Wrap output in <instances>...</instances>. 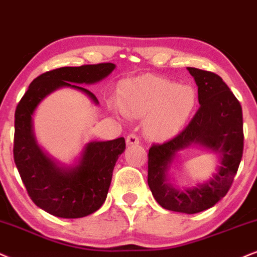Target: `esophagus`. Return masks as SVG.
Wrapping results in <instances>:
<instances>
[{"mask_svg": "<svg viewBox=\"0 0 257 257\" xmlns=\"http://www.w3.org/2000/svg\"><path fill=\"white\" fill-rule=\"evenodd\" d=\"M126 145L128 146H134V145H140V139L136 134H129L126 136Z\"/></svg>", "mask_w": 257, "mask_h": 257, "instance_id": "obj_1", "label": "esophagus"}]
</instances>
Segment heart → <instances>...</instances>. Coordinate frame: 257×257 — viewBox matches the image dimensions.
I'll use <instances>...</instances> for the list:
<instances>
[{"instance_id": "b5f03b06", "label": "heart", "mask_w": 257, "mask_h": 257, "mask_svg": "<svg viewBox=\"0 0 257 257\" xmlns=\"http://www.w3.org/2000/svg\"><path fill=\"white\" fill-rule=\"evenodd\" d=\"M119 92L121 104L113 103L112 108L132 116L149 113L146 132L152 138H164L179 131L196 104L193 87L153 74L124 80Z\"/></svg>"}]
</instances>
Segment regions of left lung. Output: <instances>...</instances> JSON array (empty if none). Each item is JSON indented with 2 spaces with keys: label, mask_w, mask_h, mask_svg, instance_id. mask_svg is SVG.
Segmentation results:
<instances>
[{
  "label": "left lung",
  "mask_w": 257,
  "mask_h": 257,
  "mask_svg": "<svg viewBox=\"0 0 257 257\" xmlns=\"http://www.w3.org/2000/svg\"><path fill=\"white\" fill-rule=\"evenodd\" d=\"M198 86L199 109L173 139L154 144L148 153V185L166 210L192 215L210 209L228 193L243 154V116L238 99L218 74L187 67ZM198 144L220 155L212 178L192 189L178 190L168 180L170 164L181 149Z\"/></svg>",
  "instance_id": "left-lung-1"
}]
</instances>
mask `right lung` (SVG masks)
I'll return each mask as SVG.
<instances>
[{"label":"right lung","mask_w":257,"mask_h":257,"mask_svg":"<svg viewBox=\"0 0 257 257\" xmlns=\"http://www.w3.org/2000/svg\"><path fill=\"white\" fill-rule=\"evenodd\" d=\"M115 64L102 63L78 67H60L40 74L31 83L15 110L14 161L28 196L35 205L60 218H80L103 205L111 184L112 171L124 152V138L92 141L83 149L76 166L60 167L39 147L33 132V113L45 97L60 87L86 93L76 84H93L115 70Z\"/></svg>","instance_id":"add662e5"}]
</instances>
